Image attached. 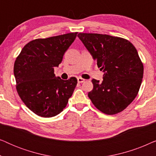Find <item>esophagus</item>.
<instances>
[{"label": "esophagus", "mask_w": 156, "mask_h": 156, "mask_svg": "<svg viewBox=\"0 0 156 156\" xmlns=\"http://www.w3.org/2000/svg\"><path fill=\"white\" fill-rule=\"evenodd\" d=\"M84 81H85V80H84V79L82 78V77H78L77 78L78 83H82V82H84Z\"/></svg>", "instance_id": "34e87169"}]
</instances>
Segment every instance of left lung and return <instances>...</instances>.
I'll return each mask as SVG.
<instances>
[{
	"instance_id": "1",
	"label": "left lung",
	"mask_w": 156,
	"mask_h": 156,
	"mask_svg": "<svg viewBox=\"0 0 156 156\" xmlns=\"http://www.w3.org/2000/svg\"><path fill=\"white\" fill-rule=\"evenodd\" d=\"M98 67L103 81L93 79L88 94L94 105L108 115L124 110L135 99L144 75V65L133 44L121 37L97 33L77 35Z\"/></svg>"
}]
</instances>
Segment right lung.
Wrapping results in <instances>:
<instances>
[{"instance_id": "right-lung-1", "label": "right lung", "mask_w": 156, "mask_h": 156, "mask_svg": "<svg viewBox=\"0 0 156 156\" xmlns=\"http://www.w3.org/2000/svg\"><path fill=\"white\" fill-rule=\"evenodd\" d=\"M76 35L77 33H72L32 40L15 61L18 95L27 107L38 116L50 118L59 114L74 92L77 80L57 77L54 67L62 62Z\"/></svg>"}]
</instances>
